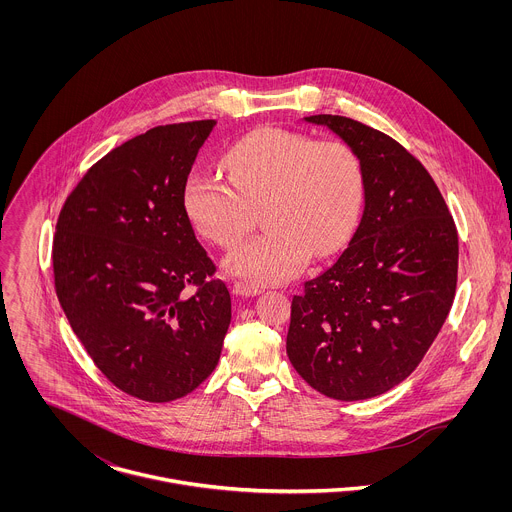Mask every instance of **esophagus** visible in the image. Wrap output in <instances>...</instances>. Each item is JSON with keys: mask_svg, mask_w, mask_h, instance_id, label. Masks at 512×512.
Segmentation results:
<instances>
[{"mask_svg": "<svg viewBox=\"0 0 512 512\" xmlns=\"http://www.w3.org/2000/svg\"><path fill=\"white\" fill-rule=\"evenodd\" d=\"M232 292L236 295H258V293H262V286H256L250 282H234Z\"/></svg>", "mask_w": 512, "mask_h": 512, "instance_id": "obj_1", "label": "esophagus"}]
</instances>
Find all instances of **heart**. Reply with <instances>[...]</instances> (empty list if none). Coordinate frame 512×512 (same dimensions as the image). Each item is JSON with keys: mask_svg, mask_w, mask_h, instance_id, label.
Segmentation results:
<instances>
[{"mask_svg": "<svg viewBox=\"0 0 512 512\" xmlns=\"http://www.w3.org/2000/svg\"><path fill=\"white\" fill-rule=\"evenodd\" d=\"M222 167L228 179L195 167L183 205L197 232L220 248L240 242L262 209L268 230L226 256L232 276L256 284L292 280L309 256L337 252L359 219L363 169L343 142L268 128L228 147Z\"/></svg>", "mask_w": 512, "mask_h": 512, "instance_id": "obj_1", "label": "heart"}]
</instances>
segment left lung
I'll use <instances>...</instances> for the list:
<instances>
[{
	"instance_id": "left-lung-1",
	"label": "left lung",
	"mask_w": 512,
	"mask_h": 512,
	"mask_svg": "<svg viewBox=\"0 0 512 512\" xmlns=\"http://www.w3.org/2000/svg\"><path fill=\"white\" fill-rule=\"evenodd\" d=\"M363 169L361 222L331 268L293 295L286 349L317 392L366 400L420 365L451 309L457 228L426 167L396 140L345 116L317 114Z\"/></svg>"
}]
</instances>
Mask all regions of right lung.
Returning <instances> with one entry per match:
<instances>
[{
	"label": "right lung",
	"mask_w": 512,
	"mask_h": 512,
	"mask_svg": "<svg viewBox=\"0 0 512 512\" xmlns=\"http://www.w3.org/2000/svg\"><path fill=\"white\" fill-rule=\"evenodd\" d=\"M215 120L167 124L114 147L67 197L53 238L59 303L122 392L171 402L219 363L230 293L199 244L183 187ZM194 292H190V288Z\"/></svg>",
	"instance_id": "add662e5"
}]
</instances>
